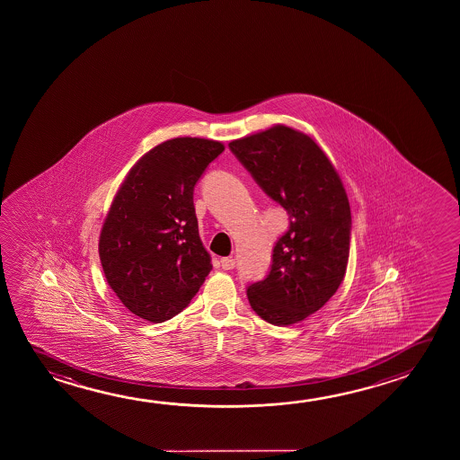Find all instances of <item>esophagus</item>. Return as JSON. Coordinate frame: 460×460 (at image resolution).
<instances>
[{
    "label": "esophagus",
    "mask_w": 460,
    "mask_h": 460,
    "mask_svg": "<svg viewBox=\"0 0 460 460\" xmlns=\"http://www.w3.org/2000/svg\"><path fill=\"white\" fill-rule=\"evenodd\" d=\"M219 263H221V268L226 270V271L234 270V266H235V261H234L233 258H221Z\"/></svg>",
    "instance_id": "1"
}]
</instances>
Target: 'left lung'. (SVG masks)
<instances>
[{
    "instance_id": "1",
    "label": "left lung",
    "mask_w": 460,
    "mask_h": 460,
    "mask_svg": "<svg viewBox=\"0 0 460 460\" xmlns=\"http://www.w3.org/2000/svg\"><path fill=\"white\" fill-rule=\"evenodd\" d=\"M229 149L290 219L268 276L247 288L250 306L270 324L300 323L345 278L351 239L345 188L323 149L286 125L235 139Z\"/></svg>"
}]
</instances>
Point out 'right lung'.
Returning <instances> with one entry per match:
<instances>
[{
  "instance_id": "add662e5",
  "label": "right lung",
  "mask_w": 460,
  "mask_h": 460,
  "mask_svg": "<svg viewBox=\"0 0 460 460\" xmlns=\"http://www.w3.org/2000/svg\"><path fill=\"white\" fill-rule=\"evenodd\" d=\"M225 146L174 137L137 160L113 199L99 256L120 302L149 323L181 313L211 271L199 237L194 188Z\"/></svg>"
}]
</instances>
